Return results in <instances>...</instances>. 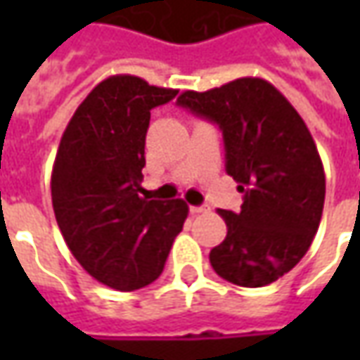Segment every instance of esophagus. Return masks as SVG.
I'll return each instance as SVG.
<instances>
[{
    "instance_id": "34e87169",
    "label": "esophagus",
    "mask_w": 360,
    "mask_h": 360,
    "mask_svg": "<svg viewBox=\"0 0 360 360\" xmlns=\"http://www.w3.org/2000/svg\"><path fill=\"white\" fill-rule=\"evenodd\" d=\"M190 212L192 214H202V212H208V208L206 206H190Z\"/></svg>"
}]
</instances>
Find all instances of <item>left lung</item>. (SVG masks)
I'll return each mask as SVG.
<instances>
[{
    "label": "left lung",
    "mask_w": 360,
    "mask_h": 360,
    "mask_svg": "<svg viewBox=\"0 0 360 360\" xmlns=\"http://www.w3.org/2000/svg\"><path fill=\"white\" fill-rule=\"evenodd\" d=\"M178 105L218 124L226 174L240 186V212L220 210L226 238L210 250L218 276L266 286L307 255L325 206V170L304 120L260 77L184 91Z\"/></svg>",
    "instance_id": "obj_1"
}]
</instances>
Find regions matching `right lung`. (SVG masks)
I'll use <instances>...</instances> for the list:
<instances>
[{
	"mask_svg": "<svg viewBox=\"0 0 360 360\" xmlns=\"http://www.w3.org/2000/svg\"><path fill=\"white\" fill-rule=\"evenodd\" d=\"M176 94L136 76L100 82L77 105L53 162L63 240L88 274L122 292L158 278L188 216L180 198H140L150 110Z\"/></svg>",
	"mask_w": 360,
	"mask_h": 360,
	"instance_id": "add662e5",
	"label": "right lung"
}]
</instances>
